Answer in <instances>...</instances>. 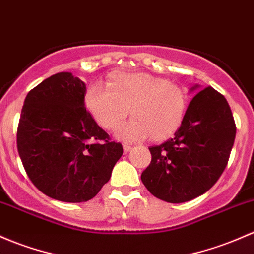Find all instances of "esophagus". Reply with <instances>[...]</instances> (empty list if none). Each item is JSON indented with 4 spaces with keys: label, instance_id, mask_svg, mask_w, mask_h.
<instances>
[{
    "label": "esophagus",
    "instance_id": "34e87169",
    "mask_svg": "<svg viewBox=\"0 0 254 254\" xmlns=\"http://www.w3.org/2000/svg\"><path fill=\"white\" fill-rule=\"evenodd\" d=\"M123 148H124V153L125 154H127V152H130V151H131V146H130V145H124V146H123Z\"/></svg>",
    "mask_w": 254,
    "mask_h": 254
}]
</instances>
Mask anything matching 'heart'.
I'll use <instances>...</instances> for the list:
<instances>
[{
	"instance_id": "b5f03b06",
	"label": "heart",
	"mask_w": 254,
	"mask_h": 254,
	"mask_svg": "<svg viewBox=\"0 0 254 254\" xmlns=\"http://www.w3.org/2000/svg\"><path fill=\"white\" fill-rule=\"evenodd\" d=\"M85 106L93 119L113 130L129 114L134 118L114 132L125 142L169 138L178 131L188 109L186 93L169 80L147 73H116L107 86L93 84L85 93Z\"/></svg>"
}]
</instances>
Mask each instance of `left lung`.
<instances>
[{"label": "left lung", "mask_w": 254, "mask_h": 254, "mask_svg": "<svg viewBox=\"0 0 254 254\" xmlns=\"http://www.w3.org/2000/svg\"><path fill=\"white\" fill-rule=\"evenodd\" d=\"M194 92L183 124L159 146L149 147L151 164L141 174L146 189L169 203L191 201L207 192L223 174L236 136L228 101L208 86Z\"/></svg>", "instance_id": "left-lung-1"}]
</instances>
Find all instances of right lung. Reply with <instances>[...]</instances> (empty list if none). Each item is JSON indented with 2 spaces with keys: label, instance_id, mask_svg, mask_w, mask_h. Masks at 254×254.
<instances>
[{
  "label": "right lung",
  "instance_id": "1",
  "mask_svg": "<svg viewBox=\"0 0 254 254\" xmlns=\"http://www.w3.org/2000/svg\"><path fill=\"white\" fill-rule=\"evenodd\" d=\"M86 85L68 71L26 95L17 132L21 163L42 193L62 202L93 198L123 154L85 107Z\"/></svg>",
  "mask_w": 254,
  "mask_h": 254
}]
</instances>
